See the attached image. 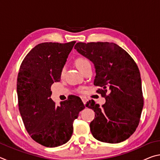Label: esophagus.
<instances>
[{
	"label": "esophagus",
	"mask_w": 160,
	"mask_h": 160,
	"mask_svg": "<svg viewBox=\"0 0 160 160\" xmlns=\"http://www.w3.org/2000/svg\"><path fill=\"white\" fill-rule=\"evenodd\" d=\"M81 99H82V102H83V104H85L87 100H88V99H87V97H81Z\"/></svg>",
	"instance_id": "34e87169"
}]
</instances>
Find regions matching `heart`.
Returning a JSON list of instances; mask_svg holds the SVG:
<instances>
[{
  "instance_id": "1",
  "label": "heart",
  "mask_w": 160,
  "mask_h": 160,
  "mask_svg": "<svg viewBox=\"0 0 160 160\" xmlns=\"http://www.w3.org/2000/svg\"><path fill=\"white\" fill-rule=\"evenodd\" d=\"M75 64L77 66L78 70L81 72H83L84 70H86L88 68H91V63L90 60L88 58L85 57V56H78V58H75ZM66 72V68L64 66L62 68L61 70V76L63 77ZM79 92H82V88H79L78 90Z\"/></svg>"
}]
</instances>
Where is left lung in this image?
<instances>
[{
  "mask_svg": "<svg viewBox=\"0 0 160 160\" xmlns=\"http://www.w3.org/2000/svg\"><path fill=\"white\" fill-rule=\"evenodd\" d=\"M75 48L94 64V85L101 88L97 92L106 99L102 107L93 99L85 105L95 112L90 124L92 134L103 142L124 141L138 126L144 104L138 67L114 43L78 42Z\"/></svg>",
  "mask_w": 160,
  "mask_h": 160,
  "instance_id": "1",
  "label": "left lung"
}]
</instances>
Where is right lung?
Segmentation results:
<instances>
[{
    "instance_id": "add662e5",
    "label": "right lung",
    "mask_w": 160,
    "mask_h": 160,
    "mask_svg": "<svg viewBox=\"0 0 160 160\" xmlns=\"http://www.w3.org/2000/svg\"><path fill=\"white\" fill-rule=\"evenodd\" d=\"M75 42L38 44L27 54L19 70V111L29 135L45 147H58L68 141L74 121L85 109L78 96H69L61 106L51 99V87L60 81L61 70Z\"/></svg>"
}]
</instances>
